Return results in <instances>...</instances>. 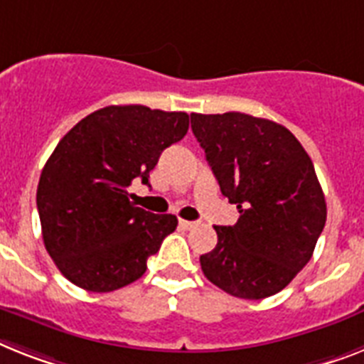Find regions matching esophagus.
Instances as JSON below:
<instances>
[{
	"instance_id": "esophagus-1",
	"label": "esophagus",
	"mask_w": 364,
	"mask_h": 364,
	"mask_svg": "<svg viewBox=\"0 0 364 364\" xmlns=\"http://www.w3.org/2000/svg\"><path fill=\"white\" fill-rule=\"evenodd\" d=\"M180 227H182V229L184 230H189V229H193V227H197V221H188V219H180Z\"/></svg>"
}]
</instances>
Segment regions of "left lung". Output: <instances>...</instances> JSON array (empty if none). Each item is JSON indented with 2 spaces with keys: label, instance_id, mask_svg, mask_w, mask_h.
<instances>
[{
  "label": "left lung",
  "instance_id": "8db88e82",
  "mask_svg": "<svg viewBox=\"0 0 364 364\" xmlns=\"http://www.w3.org/2000/svg\"><path fill=\"white\" fill-rule=\"evenodd\" d=\"M221 193L238 221L214 227L218 245L200 255L210 283L242 299L281 292L311 260L327 218L311 158L290 130L238 111L191 113Z\"/></svg>",
  "mask_w": 364,
  "mask_h": 364
}]
</instances>
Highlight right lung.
<instances>
[{
    "mask_svg": "<svg viewBox=\"0 0 364 364\" xmlns=\"http://www.w3.org/2000/svg\"><path fill=\"white\" fill-rule=\"evenodd\" d=\"M188 128L184 111L107 106L57 143L41 173L37 208L48 255L70 283L113 292L146 272L178 219L137 208L128 186L149 184L161 152Z\"/></svg>",
    "mask_w": 364,
    "mask_h": 364,
    "instance_id": "obj_1",
    "label": "right lung"
}]
</instances>
